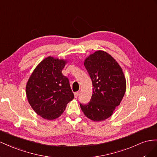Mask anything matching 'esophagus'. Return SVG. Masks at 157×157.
<instances>
[{
  "mask_svg": "<svg viewBox=\"0 0 157 157\" xmlns=\"http://www.w3.org/2000/svg\"><path fill=\"white\" fill-rule=\"evenodd\" d=\"M79 92H75V93H74V97L75 98H77L78 97V95H79Z\"/></svg>",
  "mask_w": 157,
  "mask_h": 157,
  "instance_id": "1",
  "label": "esophagus"
}]
</instances>
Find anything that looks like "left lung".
I'll list each match as a JSON object with an SVG mask.
<instances>
[{
  "label": "left lung",
  "mask_w": 157,
  "mask_h": 157,
  "mask_svg": "<svg viewBox=\"0 0 157 157\" xmlns=\"http://www.w3.org/2000/svg\"><path fill=\"white\" fill-rule=\"evenodd\" d=\"M84 66L91 79L93 94L89 103L80 107L89 119L101 122L110 117L120 104L126 90V78L118 62L103 51L91 54Z\"/></svg>",
  "instance_id": "8db88e82"
}]
</instances>
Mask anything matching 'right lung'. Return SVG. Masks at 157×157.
<instances>
[{
    "instance_id": "1",
    "label": "right lung",
    "mask_w": 157,
    "mask_h": 157,
    "mask_svg": "<svg viewBox=\"0 0 157 157\" xmlns=\"http://www.w3.org/2000/svg\"><path fill=\"white\" fill-rule=\"evenodd\" d=\"M67 62L51 56L45 58L27 82L25 93L29 103L44 119L59 118L74 97L68 79L62 74Z\"/></svg>"
}]
</instances>
